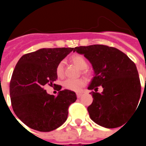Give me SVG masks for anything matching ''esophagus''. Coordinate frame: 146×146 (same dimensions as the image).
Listing matches in <instances>:
<instances>
[{"mask_svg":"<svg viewBox=\"0 0 146 146\" xmlns=\"http://www.w3.org/2000/svg\"><path fill=\"white\" fill-rule=\"evenodd\" d=\"M82 94H81V93H77V98H80L81 96H82Z\"/></svg>","mask_w":146,"mask_h":146,"instance_id":"1","label":"esophagus"}]
</instances>
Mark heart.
I'll return each instance as SVG.
<instances>
[{
  "label": "heart",
  "instance_id": "1",
  "mask_svg": "<svg viewBox=\"0 0 146 146\" xmlns=\"http://www.w3.org/2000/svg\"><path fill=\"white\" fill-rule=\"evenodd\" d=\"M72 62L77 66L80 69L84 70L87 68L88 62L82 55H74L72 57ZM56 74L58 77H62L64 74V61L60 60L56 66ZM86 84V80L85 78H79V79H69L66 80L64 82V88L72 91H79Z\"/></svg>",
  "mask_w": 146,
  "mask_h": 146
}]
</instances>
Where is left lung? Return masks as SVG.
<instances>
[{
  "label": "left lung",
  "mask_w": 146,
  "mask_h": 146,
  "mask_svg": "<svg viewBox=\"0 0 146 146\" xmlns=\"http://www.w3.org/2000/svg\"><path fill=\"white\" fill-rule=\"evenodd\" d=\"M84 55L94 72L88 87L94 100L88 107L90 118L105 128H116L124 124L138 107L141 86L137 67L121 50L106 45L80 46L74 52ZM102 86L103 91L97 92Z\"/></svg>",
  "instance_id": "8db88e82"
}]
</instances>
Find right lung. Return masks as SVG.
<instances>
[{
    "mask_svg": "<svg viewBox=\"0 0 146 146\" xmlns=\"http://www.w3.org/2000/svg\"><path fill=\"white\" fill-rule=\"evenodd\" d=\"M73 50L40 49L18 60L9 86L11 106L17 116L30 128L50 131L66 121L69 107L77 100L75 93L66 89L55 96L47 94L44 87L52 86L58 78V64Z\"/></svg>",
    "mask_w": 146,
    "mask_h": 146,
    "instance_id": "right-lung-1",
    "label": "right lung"
}]
</instances>
